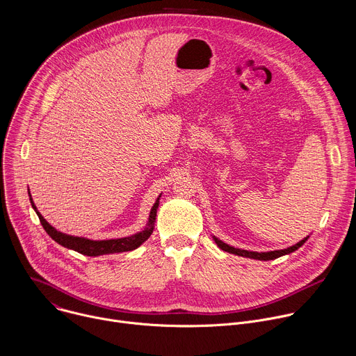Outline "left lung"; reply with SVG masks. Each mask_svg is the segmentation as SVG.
I'll list each match as a JSON object with an SVG mask.
<instances>
[{
  "mask_svg": "<svg viewBox=\"0 0 356 356\" xmlns=\"http://www.w3.org/2000/svg\"><path fill=\"white\" fill-rule=\"evenodd\" d=\"M214 241L225 252L228 253H234V255H238V257H245V258H250V259H258V261H272V259H276V258H280L283 255H287V253H291L294 252L296 249H298L304 242L307 241V238H304L302 241H300L298 243L287 248V249H282V250H272V252H250V250H243V249H238V248H234V246H229L227 243H224L221 239L216 238L214 236Z\"/></svg>",
  "mask_w": 356,
  "mask_h": 356,
  "instance_id": "left-lung-1",
  "label": "left lung"
}]
</instances>
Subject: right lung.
Returning <instances> with one entry per match:
<instances>
[{"mask_svg": "<svg viewBox=\"0 0 356 356\" xmlns=\"http://www.w3.org/2000/svg\"><path fill=\"white\" fill-rule=\"evenodd\" d=\"M31 204L33 207V210L36 211L39 221L42 224V227L44 228V231L47 232V235L52 238L54 241H56L59 245L67 248V249H73L81 255L86 257H99V255H107V253H117V252H128V250H134L136 249L140 243H143L150 234L154 232V227H155V220H156V211L159 207V198L156 200V202L154 204L149 214V221L146 228L142 232H138L132 236H127V238H118V239H106V241H91L87 238H80V236H72V235H66L58 229H55L52 225H50L42 216L40 213L36 210L33 201L31 198Z\"/></svg>", "mask_w": 356, "mask_h": 356, "instance_id": "1", "label": "right lung"}]
</instances>
